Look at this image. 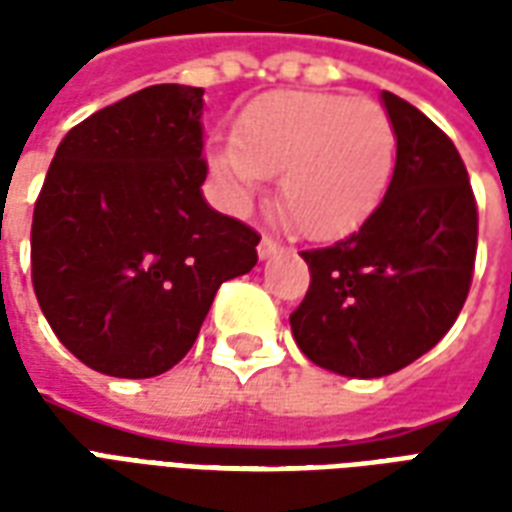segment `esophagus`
Masks as SVG:
<instances>
[{"label": "esophagus", "mask_w": 512, "mask_h": 512, "mask_svg": "<svg viewBox=\"0 0 512 512\" xmlns=\"http://www.w3.org/2000/svg\"><path fill=\"white\" fill-rule=\"evenodd\" d=\"M279 249H282V246H279V241H274L271 235H263V238H260V244H257V255L266 260V257L277 255Z\"/></svg>", "instance_id": "obj_1"}]
</instances>
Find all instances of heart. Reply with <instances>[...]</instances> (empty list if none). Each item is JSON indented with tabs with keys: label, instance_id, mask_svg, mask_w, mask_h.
Here are the masks:
<instances>
[{
	"label": "heart",
	"instance_id": "obj_1",
	"mask_svg": "<svg viewBox=\"0 0 512 512\" xmlns=\"http://www.w3.org/2000/svg\"><path fill=\"white\" fill-rule=\"evenodd\" d=\"M395 153V123L376 101L288 90L246 109L235 139L211 147V169L238 200L282 175V216L310 238H337L381 202Z\"/></svg>",
	"mask_w": 512,
	"mask_h": 512
}]
</instances>
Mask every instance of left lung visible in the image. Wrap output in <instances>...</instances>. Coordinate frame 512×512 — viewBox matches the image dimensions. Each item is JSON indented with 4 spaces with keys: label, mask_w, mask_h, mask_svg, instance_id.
Listing matches in <instances>:
<instances>
[{
    "label": "left lung",
    "mask_w": 512,
    "mask_h": 512,
    "mask_svg": "<svg viewBox=\"0 0 512 512\" xmlns=\"http://www.w3.org/2000/svg\"><path fill=\"white\" fill-rule=\"evenodd\" d=\"M384 106L397 134L389 189L343 241L301 252L310 288L290 329L304 356L351 378H381L428 354L469 296L477 202L458 147L395 93Z\"/></svg>",
    "instance_id": "obj_1"
}]
</instances>
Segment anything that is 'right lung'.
I'll return each mask as SVG.
<instances>
[{"instance_id":"add662e5","label":"right lung","mask_w":512,"mask_h":512,"mask_svg":"<svg viewBox=\"0 0 512 512\" xmlns=\"http://www.w3.org/2000/svg\"><path fill=\"white\" fill-rule=\"evenodd\" d=\"M202 87L153 84L73 126L32 213V288L79 362L153 378L189 354L260 235L202 200Z\"/></svg>"}]
</instances>
